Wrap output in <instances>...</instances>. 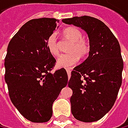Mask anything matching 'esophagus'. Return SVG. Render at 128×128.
I'll return each mask as SVG.
<instances>
[{"label":"esophagus","mask_w":128,"mask_h":128,"mask_svg":"<svg viewBox=\"0 0 128 128\" xmlns=\"http://www.w3.org/2000/svg\"><path fill=\"white\" fill-rule=\"evenodd\" d=\"M66 72H67V74H68V78H70V73H71L70 69H66Z\"/></svg>","instance_id":"obj_1"}]
</instances>
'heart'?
Wrapping results in <instances>:
<instances>
[{"label": "heart", "mask_w": 128, "mask_h": 128, "mask_svg": "<svg viewBox=\"0 0 128 128\" xmlns=\"http://www.w3.org/2000/svg\"><path fill=\"white\" fill-rule=\"evenodd\" d=\"M63 38L71 42L67 49L68 54L61 55L57 60L58 67L69 68L75 65L79 57H86L90 52V45L87 41L83 39V34L76 27H68L62 31ZM46 46L49 52L53 56L59 54V44L55 34H51L46 39Z\"/></svg>", "instance_id": "b5f03b06"}]
</instances>
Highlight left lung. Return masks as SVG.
Instances as JSON below:
<instances>
[{
    "label": "left lung",
    "instance_id": "left-lung-1",
    "mask_svg": "<svg viewBox=\"0 0 128 128\" xmlns=\"http://www.w3.org/2000/svg\"><path fill=\"white\" fill-rule=\"evenodd\" d=\"M85 30L89 56L71 71L68 86L73 91L71 112L76 120L90 123L112 109L122 84L124 62L120 43L104 23L89 16L63 19Z\"/></svg>",
    "mask_w": 128,
    "mask_h": 128
}]
</instances>
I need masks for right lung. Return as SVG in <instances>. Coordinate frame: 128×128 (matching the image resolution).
I'll return each mask as SVG.
<instances>
[{
	"instance_id": "right-lung-1",
	"label": "right lung",
	"mask_w": 128,
	"mask_h": 128,
	"mask_svg": "<svg viewBox=\"0 0 128 128\" xmlns=\"http://www.w3.org/2000/svg\"><path fill=\"white\" fill-rule=\"evenodd\" d=\"M56 22L46 18L26 22L9 42L4 58V80L11 101L34 123L50 120L53 103L68 82L64 68L51 72L56 60L46 39L55 30Z\"/></svg>"
}]
</instances>
